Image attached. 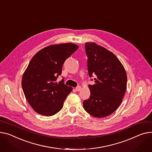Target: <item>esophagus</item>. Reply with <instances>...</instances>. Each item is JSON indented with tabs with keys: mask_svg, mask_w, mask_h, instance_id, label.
Returning a JSON list of instances; mask_svg holds the SVG:
<instances>
[{
	"mask_svg": "<svg viewBox=\"0 0 152 152\" xmlns=\"http://www.w3.org/2000/svg\"><path fill=\"white\" fill-rule=\"evenodd\" d=\"M76 91H77V92H79V91H80V90H81V87L80 86H77V87H76V89H75Z\"/></svg>",
	"mask_w": 152,
	"mask_h": 152,
	"instance_id": "obj_1",
	"label": "esophagus"
}]
</instances>
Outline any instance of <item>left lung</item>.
Instances as JSON below:
<instances>
[{"instance_id":"1","label":"left lung","mask_w":152,"mask_h":152,"mask_svg":"<svg viewBox=\"0 0 152 152\" xmlns=\"http://www.w3.org/2000/svg\"><path fill=\"white\" fill-rule=\"evenodd\" d=\"M85 48L89 76L95 78V84L88 85L90 96L84 101L83 106L91 115L105 117L115 111L122 102L126 90V73L117 57L105 48L87 42Z\"/></svg>"}]
</instances>
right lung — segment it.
<instances>
[{
  "mask_svg": "<svg viewBox=\"0 0 152 152\" xmlns=\"http://www.w3.org/2000/svg\"><path fill=\"white\" fill-rule=\"evenodd\" d=\"M73 43L47 46L35 54L22 78V88L29 104L37 113L52 116L62 109L72 87L57 82L64 63L78 49Z\"/></svg>",
  "mask_w": 152,
  "mask_h": 152,
  "instance_id": "obj_1",
  "label": "right lung"
}]
</instances>
